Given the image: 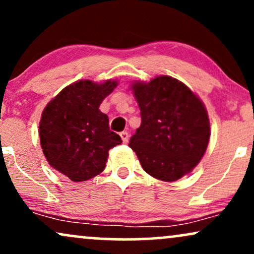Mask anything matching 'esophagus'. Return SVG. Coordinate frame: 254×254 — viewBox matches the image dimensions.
Returning <instances> with one entry per match:
<instances>
[{
    "mask_svg": "<svg viewBox=\"0 0 254 254\" xmlns=\"http://www.w3.org/2000/svg\"><path fill=\"white\" fill-rule=\"evenodd\" d=\"M119 136H121L123 143H127V141H129V133H127V131H122V132L119 133Z\"/></svg>",
    "mask_w": 254,
    "mask_h": 254,
    "instance_id": "1",
    "label": "esophagus"
}]
</instances>
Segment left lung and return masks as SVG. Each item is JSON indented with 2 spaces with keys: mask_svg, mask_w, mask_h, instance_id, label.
<instances>
[{
  "mask_svg": "<svg viewBox=\"0 0 254 254\" xmlns=\"http://www.w3.org/2000/svg\"><path fill=\"white\" fill-rule=\"evenodd\" d=\"M141 110V127L130 138L143 170L176 182L199 164L210 138L208 112L186 84L171 76L131 84Z\"/></svg>",
  "mask_w": 254,
  "mask_h": 254,
  "instance_id": "obj_1",
  "label": "left lung"
}]
</instances>
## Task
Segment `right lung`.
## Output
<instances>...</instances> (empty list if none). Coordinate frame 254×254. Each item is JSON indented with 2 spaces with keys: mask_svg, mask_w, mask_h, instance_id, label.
I'll return each mask as SVG.
<instances>
[{
  "mask_svg": "<svg viewBox=\"0 0 254 254\" xmlns=\"http://www.w3.org/2000/svg\"><path fill=\"white\" fill-rule=\"evenodd\" d=\"M117 81L69 84L46 105L39 124L42 149L51 167L72 182H84L105 170L109 150L122 143L99 110Z\"/></svg>",
  "mask_w": 254,
  "mask_h": 254,
  "instance_id": "right-lung-1",
  "label": "right lung"
}]
</instances>
